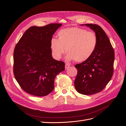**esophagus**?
<instances>
[{
    "mask_svg": "<svg viewBox=\"0 0 126 126\" xmlns=\"http://www.w3.org/2000/svg\"><path fill=\"white\" fill-rule=\"evenodd\" d=\"M70 67V64H69L68 63H66L65 64V69H68V68H69Z\"/></svg>",
    "mask_w": 126,
    "mask_h": 126,
    "instance_id": "34e87169",
    "label": "esophagus"
}]
</instances>
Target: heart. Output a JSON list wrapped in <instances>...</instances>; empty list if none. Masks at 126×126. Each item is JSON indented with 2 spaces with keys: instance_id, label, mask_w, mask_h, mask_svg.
Returning a JSON list of instances; mask_svg holds the SVG:
<instances>
[{
  "instance_id": "obj_1",
  "label": "heart",
  "mask_w": 126,
  "mask_h": 126,
  "mask_svg": "<svg viewBox=\"0 0 126 126\" xmlns=\"http://www.w3.org/2000/svg\"><path fill=\"white\" fill-rule=\"evenodd\" d=\"M58 39L52 38L50 47L56 59H59L66 51V59L83 62L92 56L97 45V38L94 32L78 27L60 30Z\"/></svg>"
}]
</instances>
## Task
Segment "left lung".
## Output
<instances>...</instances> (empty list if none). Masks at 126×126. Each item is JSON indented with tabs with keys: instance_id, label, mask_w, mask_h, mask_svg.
Wrapping results in <instances>:
<instances>
[{
	"instance_id": "1",
	"label": "left lung",
	"mask_w": 126,
	"mask_h": 126,
	"mask_svg": "<svg viewBox=\"0 0 126 126\" xmlns=\"http://www.w3.org/2000/svg\"><path fill=\"white\" fill-rule=\"evenodd\" d=\"M92 29L97 38L96 49L90 58L75 67L78 72L74 82L80 94L90 95L99 93L111 79L113 72L115 54L104 30L96 24H82Z\"/></svg>"
}]
</instances>
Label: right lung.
Returning a JSON list of instances; mask_svg holds the SVG:
<instances>
[{
    "label": "right lung",
    "instance_id": "right-lung-1",
    "mask_svg": "<svg viewBox=\"0 0 126 126\" xmlns=\"http://www.w3.org/2000/svg\"><path fill=\"white\" fill-rule=\"evenodd\" d=\"M62 24L32 26L26 30L15 48L14 74L26 93L47 96L54 89L56 76L64 70L65 64L52 58L50 40Z\"/></svg>",
    "mask_w": 126,
    "mask_h": 126
}]
</instances>
